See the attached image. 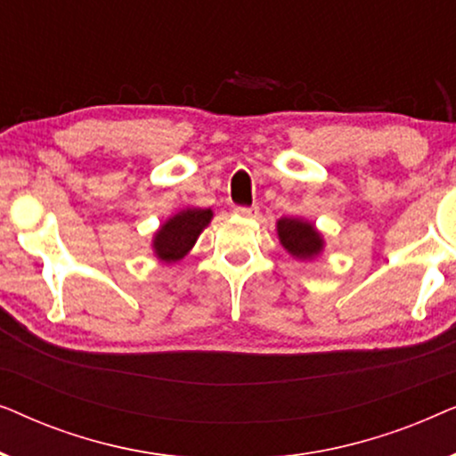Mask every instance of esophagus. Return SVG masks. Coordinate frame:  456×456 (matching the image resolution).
<instances>
[{
    "mask_svg": "<svg viewBox=\"0 0 456 456\" xmlns=\"http://www.w3.org/2000/svg\"><path fill=\"white\" fill-rule=\"evenodd\" d=\"M236 214L242 216V217H257L259 208H257V205H251V208H236Z\"/></svg>",
    "mask_w": 456,
    "mask_h": 456,
    "instance_id": "34e87169",
    "label": "esophagus"
}]
</instances>
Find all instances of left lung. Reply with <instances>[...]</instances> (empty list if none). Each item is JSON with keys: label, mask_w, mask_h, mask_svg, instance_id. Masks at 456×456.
<instances>
[{"label": "left lung", "mask_w": 456, "mask_h": 456, "mask_svg": "<svg viewBox=\"0 0 456 456\" xmlns=\"http://www.w3.org/2000/svg\"><path fill=\"white\" fill-rule=\"evenodd\" d=\"M282 247L297 259H314L322 253L323 239L314 224L301 217H282L276 224Z\"/></svg>", "instance_id": "8db88e82"}]
</instances>
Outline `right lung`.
<instances>
[{
  "label": "right lung",
  "instance_id": "right-lung-1",
  "mask_svg": "<svg viewBox=\"0 0 456 456\" xmlns=\"http://www.w3.org/2000/svg\"><path fill=\"white\" fill-rule=\"evenodd\" d=\"M214 217L211 209L186 208L161 224L153 236V253L164 264H176L195 247L199 234Z\"/></svg>",
  "mask_w": 456,
  "mask_h": 456
}]
</instances>
